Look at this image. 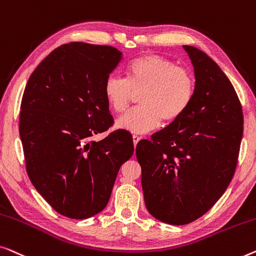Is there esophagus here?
I'll list each match as a JSON object with an SVG mask.
<instances>
[{
	"label": "esophagus",
	"instance_id": "34e87169",
	"mask_svg": "<svg viewBox=\"0 0 256 256\" xmlns=\"http://www.w3.org/2000/svg\"><path fill=\"white\" fill-rule=\"evenodd\" d=\"M132 139H133V145H134V147H136V144L139 142V140H140V136H136V134H133Z\"/></svg>",
	"mask_w": 256,
	"mask_h": 256
}]
</instances>
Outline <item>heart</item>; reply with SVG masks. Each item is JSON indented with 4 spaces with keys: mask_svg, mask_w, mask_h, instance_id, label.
Here are the masks:
<instances>
[{
    "mask_svg": "<svg viewBox=\"0 0 256 256\" xmlns=\"http://www.w3.org/2000/svg\"><path fill=\"white\" fill-rule=\"evenodd\" d=\"M128 80L111 75L104 84V97L114 112L128 109L134 94H142L138 109L118 118L117 128L146 133L161 124L174 123L186 112L195 96V78L186 68L158 54L136 58L128 64Z\"/></svg>",
    "mask_w": 256,
    "mask_h": 256,
    "instance_id": "b5f03b06",
    "label": "heart"
}]
</instances>
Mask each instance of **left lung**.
Segmentation results:
<instances>
[{
	"instance_id": "8db88e82",
	"label": "left lung",
	"mask_w": 256,
	"mask_h": 256,
	"mask_svg": "<svg viewBox=\"0 0 256 256\" xmlns=\"http://www.w3.org/2000/svg\"><path fill=\"white\" fill-rule=\"evenodd\" d=\"M183 48L195 72L192 106L136 148L147 210L170 225L196 220L220 198L234 175L244 132L242 109L228 78L203 51Z\"/></svg>"
}]
</instances>
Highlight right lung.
Instances as JSON below:
<instances>
[{
  "mask_svg": "<svg viewBox=\"0 0 256 256\" xmlns=\"http://www.w3.org/2000/svg\"><path fill=\"white\" fill-rule=\"evenodd\" d=\"M122 56L112 46L61 45L38 64L25 87L20 136L28 175L64 217L86 219L102 211L120 166L134 150L125 130L90 140L114 123L103 88Z\"/></svg>",
  "mask_w": 256,
  "mask_h": 256,
  "instance_id": "add662e5",
  "label": "right lung"
}]
</instances>
